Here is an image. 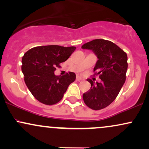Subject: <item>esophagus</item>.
Instances as JSON below:
<instances>
[{"mask_svg":"<svg viewBox=\"0 0 149 149\" xmlns=\"http://www.w3.org/2000/svg\"><path fill=\"white\" fill-rule=\"evenodd\" d=\"M83 79H82L81 78H80V76H77L76 77V80L77 81H80V80H82Z\"/></svg>","mask_w":149,"mask_h":149,"instance_id":"1","label":"esophagus"}]
</instances>
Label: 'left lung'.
<instances>
[{
  "label": "left lung",
  "instance_id": "obj_1",
  "mask_svg": "<svg viewBox=\"0 0 149 149\" xmlns=\"http://www.w3.org/2000/svg\"><path fill=\"white\" fill-rule=\"evenodd\" d=\"M83 49H92L98 61L93 76L102 80L97 83L88 78L91 88L83 94L85 104L93 110L104 109L116 100L126 80L127 56L122 49L110 40L95 39L85 43Z\"/></svg>",
  "mask_w": 149,
  "mask_h": 149
}]
</instances>
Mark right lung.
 Listing matches in <instances>:
<instances>
[{"mask_svg": "<svg viewBox=\"0 0 149 149\" xmlns=\"http://www.w3.org/2000/svg\"><path fill=\"white\" fill-rule=\"evenodd\" d=\"M76 47L59 45L38 46L30 49L22 57V71L31 93L45 105L58 103L69 85L76 80V74L66 73L55 76L56 68L69 59Z\"/></svg>", "mask_w": 149, "mask_h": 149, "instance_id": "right-lung-1", "label": "right lung"}]
</instances>
